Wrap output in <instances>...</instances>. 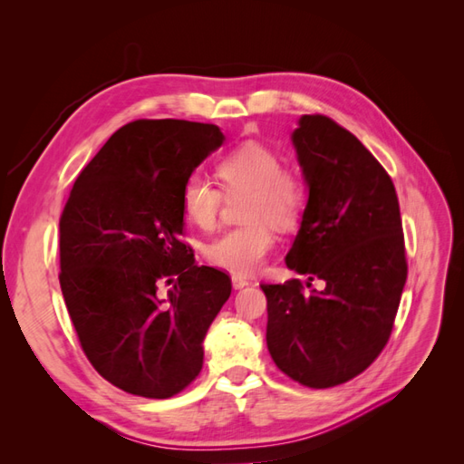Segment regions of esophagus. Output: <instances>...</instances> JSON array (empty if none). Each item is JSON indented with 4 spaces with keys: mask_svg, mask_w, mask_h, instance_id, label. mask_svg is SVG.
Segmentation results:
<instances>
[{
    "mask_svg": "<svg viewBox=\"0 0 464 464\" xmlns=\"http://www.w3.org/2000/svg\"><path fill=\"white\" fill-rule=\"evenodd\" d=\"M249 285V280L246 278V276H242V275H232V286L236 288V290H242V288H246Z\"/></svg>",
    "mask_w": 464,
    "mask_h": 464,
    "instance_id": "1",
    "label": "esophagus"
}]
</instances>
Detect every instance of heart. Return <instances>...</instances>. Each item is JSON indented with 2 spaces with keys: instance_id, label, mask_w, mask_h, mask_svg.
<instances>
[{
  "instance_id": "1",
  "label": "heart",
  "mask_w": 464,
  "mask_h": 464,
  "mask_svg": "<svg viewBox=\"0 0 464 464\" xmlns=\"http://www.w3.org/2000/svg\"><path fill=\"white\" fill-rule=\"evenodd\" d=\"M217 174L228 195L244 193L242 218L247 222L218 236L207 246V259L236 275L257 271L275 247V228H292L307 203L305 184L283 168L280 154L259 143H247L222 157ZM222 193L201 172H191L179 191V205L193 227H215Z\"/></svg>"
}]
</instances>
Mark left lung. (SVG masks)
Returning <instances> with one entry per match:
<instances>
[{
    "mask_svg": "<svg viewBox=\"0 0 464 464\" xmlns=\"http://www.w3.org/2000/svg\"><path fill=\"white\" fill-rule=\"evenodd\" d=\"M290 139L307 203L285 261L325 288L261 285L266 348L294 382L327 389L362 373L389 341L406 283L402 222L389 174L353 133L317 114L302 116Z\"/></svg>",
    "mask_w": 464,
    "mask_h": 464,
    "instance_id": "obj_1",
    "label": "left lung"
}]
</instances>
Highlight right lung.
Returning <instances> with one entry per match:
<instances>
[{"mask_svg":"<svg viewBox=\"0 0 464 464\" xmlns=\"http://www.w3.org/2000/svg\"><path fill=\"white\" fill-rule=\"evenodd\" d=\"M224 143L218 125L137 120L96 152L60 218V285L82 350L106 382L168 399L203 368L232 292L181 242L184 179ZM162 284H172L166 293Z\"/></svg>","mask_w":464,"mask_h":464,"instance_id":"obj_1","label":"right lung"}]
</instances>
